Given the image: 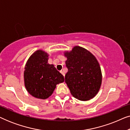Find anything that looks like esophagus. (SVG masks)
<instances>
[{"mask_svg": "<svg viewBox=\"0 0 130 130\" xmlns=\"http://www.w3.org/2000/svg\"><path fill=\"white\" fill-rule=\"evenodd\" d=\"M60 73H61L62 74H63V75L64 76V75H65V74H64V73L63 72V70H61V71H60Z\"/></svg>", "mask_w": 130, "mask_h": 130, "instance_id": "obj_1", "label": "esophagus"}]
</instances>
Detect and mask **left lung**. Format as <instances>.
Wrapping results in <instances>:
<instances>
[{
	"mask_svg": "<svg viewBox=\"0 0 130 130\" xmlns=\"http://www.w3.org/2000/svg\"><path fill=\"white\" fill-rule=\"evenodd\" d=\"M68 72L65 82L75 98L80 101L92 99L99 92L102 83V73L95 57L84 48L75 46L65 52Z\"/></svg>",
	"mask_w": 130,
	"mask_h": 130,
	"instance_id": "obj_1",
	"label": "left lung"
}]
</instances>
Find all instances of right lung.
I'll return each instance as SVG.
<instances>
[{
  "mask_svg": "<svg viewBox=\"0 0 130 130\" xmlns=\"http://www.w3.org/2000/svg\"><path fill=\"white\" fill-rule=\"evenodd\" d=\"M48 60L47 53L37 50L31 55L25 67V86L29 93L36 98H48L56 85L64 80L54 65L48 63Z\"/></svg>",
  "mask_w": 130,
  "mask_h": 130,
  "instance_id": "add662e5",
  "label": "right lung"
}]
</instances>
